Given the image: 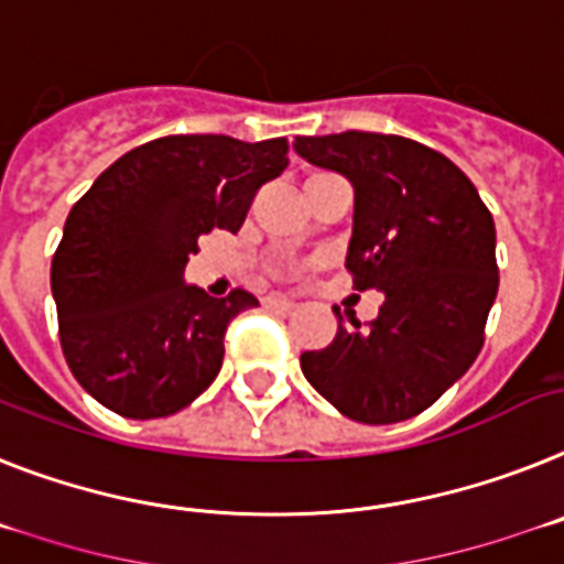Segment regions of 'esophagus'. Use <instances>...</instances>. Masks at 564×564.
<instances>
[{
    "instance_id": "34e87169",
    "label": "esophagus",
    "mask_w": 564,
    "mask_h": 564,
    "mask_svg": "<svg viewBox=\"0 0 564 564\" xmlns=\"http://www.w3.org/2000/svg\"><path fill=\"white\" fill-rule=\"evenodd\" d=\"M263 306H267V310L292 312L295 310V301H290V297H283V295H267L263 297Z\"/></svg>"
}]
</instances>
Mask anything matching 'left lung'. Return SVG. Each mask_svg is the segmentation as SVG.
I'll return each instance as SVG.
<instances>
[{
  "label": "left lung",
  "mask_w": 564,
  "mask_h": 564,
  "mask_svg": "<svg viewBox=\"0 0 564 564\" xmlns=\"http://www.w3.org/2000/svg\"><path fill=\"white\" fill-rule=\"evenodd\" d=\"M295 151L352 183L347 269L358 292H384L376 321L338 326L301 370L347 419H413L481 352L499 292L494 215L453 160L406 137H297Z\"/></svg>",
  "instance_id": "8db88e82"
}]
</instances>
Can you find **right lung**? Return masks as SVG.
Returning <instances> with one entry per match:
<instances>
[{
  "label": "right lung",
  "mask_w": 564,
  "mask_h": 564,
  "mask_svg": "<svg viewBox=\"0 0 564 564\" xmlns=\"http://www.w3.org/2000/svg\"><path fill=\"white\" fill-rule=\"evenodd\" d=\"M286 154V137H160L122 154L74 203L51 292L65 361L99 404L163 419L215 381L226 326L258 297L206 295L183 283V267L200 235L243 226L258 188L290 165Z\"/></svg>",
  "instance_id": "right-lung-1"
}]
</instances>
